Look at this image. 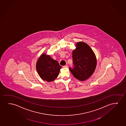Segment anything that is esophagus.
<instances>
[{"mask_svg":"<svg viewBox=\"0 0 126 126\" xmlns=\"http://www.w3.org/2000/svg\"><path fill=\"white\" fill-rule=\"evenodd\" d=\"M63 67L64 68H66L68 67V66L67 65H65V66H63Z\"/></svg>","mask_w":126,"mask_h":126,"instance_id":"obj_1","label":"esophagus"}]
</instances>
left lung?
<instances>
[{
	"label": "left lung",
	"instance_id": "8db88e82",
	"mask_svg": "<svg viewBox=\"0 0 126 126\" xmlns=\"http://www.w3.org/2000/svg\"><path fill=\"white\" fill-rule=\"evenodd\" d=\"M72 53L74 67L69 69L75 78L83 81L94 73L97 65L95 55L89 45L79 42Z\"/></svg>",
	"mask_w": 126,
	"mask_h": 126
}]
</instances>
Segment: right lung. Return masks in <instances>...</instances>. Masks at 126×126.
<instances>
[{
	"label": "right lung",
	"mask_w": 126,
	"mask_h": 126,
	"mask_svg": "<svg viewBox=\"0 0 126 126\" xmlns=\"http://www.w3.org/2000/svg\"><path fill=\"white\" fill-rule=\"evenodd\" d=\"M36 66L39 76L48 82L54 81L57 77L62 67L58 61L45 53H43L39 57Z\"/></svg>",
	"instance_id": "1"
}]
</instances>
